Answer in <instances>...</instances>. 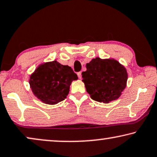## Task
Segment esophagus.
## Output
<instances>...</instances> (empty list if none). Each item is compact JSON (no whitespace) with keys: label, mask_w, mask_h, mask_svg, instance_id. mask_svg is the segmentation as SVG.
Wrapping results in <instances>:
<instances>
[{"label":"esophagus","mask_w":157,"mask_h":157,"mask_svg":"<svg viewBox=\"0 0 157 157\" xmlns=\"http://www.w3.org/2000/svg\"><path fill=\"white\" fill-rule=\"evenodd\" d=\"M78 78H79V79L82 78V73H81V72H78Z\"/></svg>","instance_id":"esophagus-1"}]
</instances>
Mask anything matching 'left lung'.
<instances>
[{"label": "left lung", "instance_id": "1", "mask_svg": "<svg viewBox=\"0 0 157 157\" xmlns=\"http://www.w3.org/2000/svg\"><path fill=\"white\" fill-rule=\"evenodd\" d=\"M87 70L82 72L86 90L92 100L109 103L117 100L127 85L125 67L112 59H92L86 64Z\"/></svg>", "mask_w": 157, "mask_h": 157}]
</instances>
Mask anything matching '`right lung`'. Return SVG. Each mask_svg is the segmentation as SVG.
<instances>
[{"instance_id":"right-lung-1","label":"right lung","mask_w":157,"mask_h":157,"mask_svg":"<svg viewBox=\"0 0 157 157\" xmlns=\"http://www.w3.org/2000/svg\"><path fill=\"white\" fill-rule=\"evenodd\" d=\"M78 78L71 67L54 60L39 65L30 75L29 83L40 100L56 105L67 98L72 82Z\"/></svg>"}]
</instances>
